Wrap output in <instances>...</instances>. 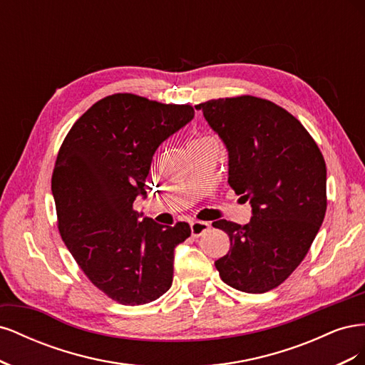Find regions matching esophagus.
Returning a JSON list of instances; mask_svg holds the SVG:
<instances>
[{"label": "esophagus", "mask_w": 365, "mask_h": 365, "mask_svg": "<svg viewBox=\"0 0 365 365\" xmlns=\"http://www.w3.org/2000/svg\"><path fill=\"white\" fill-rule=\"evenodd\" d=\"M210 225L207 222H201V220H196V222L190 224V230H192V236L193 237H200L202 236L205 231H208Z\"/></svg>", "instance_id": "34e87169"}]
</instances>
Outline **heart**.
I'll use <instances>...</instances> for the list:
<instances>
[{
	"instance_id": "heart-1",
	"label": "heart",
	"mask_w": 365,
	"mask_h": 365,
	"mask_svg": "<svg viewBox=\"0 0 365 365\" xmlns=\"http://www.w3.org/2000/svg\"><path fill=\"white\" fill-rule=\"evenodd\" d=\"M201 140H207V138H200V140H196V141H201ZM196 141H193V143H196Z\"/></svg>"
}]
</instances>
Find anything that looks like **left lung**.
Returning a JSON list of instances; mask_svg holds the SVG:
<instances>
[{
    "instance_id": "obj_1",
    "label": "left lung",
    "mask_w": 365,
    "mask_h": 365,
    "mask_svg": "<svg viewBox=\"0 0 365 365\" xmlns=\"http://www.w3.org/2000/svg\"><path fill=\"white\" fill-rule=\"evenodd\" d=\"M195 108L227 146L230 187L252 208L247 225L213 222L231 244L216 269L237 291H271L302 263L323 224V153L300 121L264 98H215Z\"/></svg>"
}]
</instances>
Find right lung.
Segmentation results:
<instances>
[{
    "mask_svg": "<svg viewBox=\"0 0 365 365\" xmlns=\"http://www.w3.org/2000/svg\"><path fill=\"white\" fill-rule=\"evenodd\" d=\"M195 117L190 105H165L129 93L108 96L76 121L59 149L51 190L62 240L96 288L126 306L168 292L173 252L190 225L140 217L152 157Z\"/></svg>",
    "mask_w": 365,
    "mask_h": 365,
    "instance_id": "add662e5",
    "label": "right lung"
}]
</instances>
